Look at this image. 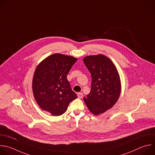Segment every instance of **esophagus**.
<instances>
[{
    "label": "esophagus",
    "mask_w": 155,
    "mask_h": 155,
    "mask_svg": "<svg viewBox=\"0 0 155 155\" xmlns=\"http://www.w3.org/2000/svg\"><path fill=\"white\" fill-rule=\"evenodd\" d=\"M78 97L79 98H82L83 97L82 93H78Z\"/></svg>",
    "instance_id": "obj_1"
}]
</instances>
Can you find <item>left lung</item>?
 <instances>
[{
    "label": "left lung",
    "instance_id": "8db88e82",
    "mask_svg": "<svg viewBox=\"0 0 155 155\" xmlns=\"http://www.w3.org/2000/svg\"><path fill=\"white\" fill-rule=\"evenodd\" d=\"M84 62L91 76L90 92L84 100L89 110L97 115L117 101L121 91L119 74L112 61L103 55L87 56Z\"/></svg>",
    "mask_w": 155,
    "mask_h": 155
}]
</instances>
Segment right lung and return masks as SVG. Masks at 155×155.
I'll list each match as a JSON object with an SVG mask.
<instances>
[{
  "label": "right lung",
  "mask_w": 155,
  "mask_h": 155,
  "mask_svg": "<svg viewBox=\"0 0 155 155\" xmlns=\"http://www.w3.org/2000/svg\"><path fill=\"white\" fill-rule=\"evenodd\" d=\"M77 58L60 54H52L37 67L32 82L35 99L39 106L52 115L64 114L78 96L72 90L67 74Z\"/></svg>",
  "instance_id": "obj_1"
}]
</instances>
